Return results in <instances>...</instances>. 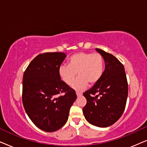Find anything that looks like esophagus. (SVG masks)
Listing matches in <instances>:
<instances>
[{
    "instance_id": "34e87169",
    "label": "esophagus",
    "mask_w": 147,
    "mask_h": 147,
    "mask_svg": "<svg viewBox=\"0 0 147 147\" xmlns=\"http://www.w3.org/2000/svg\"><path fill=\"white\" fill-rule=\"evenodd\" d=\"M76 94H77V96H81L82 95V93L80 92H76Z\"/></svg>"
}]
</instances>
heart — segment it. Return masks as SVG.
<instances>
[{"label":"heart","mask_w":147,"mask_h":147,"mask_svg":"<svg viewBox=\"0 0 147 147\" xmlns=\"http://www.w3.org/2000/svg\"><path fill=\"white\" fill-rule=\"evenodd\" d=\"M69 65H62L59 69L60 78L67 85H71L77 75L79 77L71 86L82 91L90 83L94 85L100 80L104 73V61L100 53L80 52L69 58Z\"/></svg>","instance_id":"1"}]
</instances>
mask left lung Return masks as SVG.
<instances>
[{"label": "left lung", "instance_id": "left-lung-1", "mask_svg": "<svg viewBox=\"0 0 147 147\" xmlns=\"http://www.w3.org/2000/svg\"><path fill=\"white\" fill-rule=\"evenodd\" d=\"M96 50L105 61V69L99 81L83 94L87 100L83 112L90 124L107 127L123 114L128 97V82L123 64L112 54L98 48Z\"/></svg>", "mask_w": 147, "mask_h": 147}]
</instances>
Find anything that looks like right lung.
I'll list each match as a JSON object with an SVG mask.
<instances>
[{"mask_svg": "<svg viewBox=\"0 0 147 147\" xmlns=\"http://www.w3.org/2000/svg\"><path fill=\"white\" fill-rule=\"evenodd\" d=\"M61 52L44 53L32 60L23 74L22 101L31 121L45 132L61 128L77 98L76 91L61 80Z\"/></svg>", "mask_w": 147, "mask_h": 147, "instance_id": "obj_1", "label": "right lung"}]
</instances>
